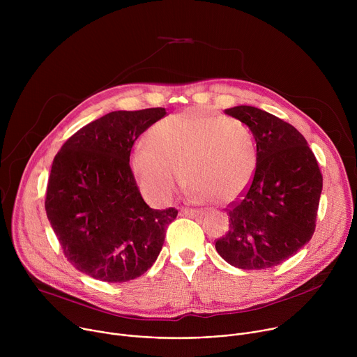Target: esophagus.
Segmentation results:
<instances>
[{
  "instance_id": "34e87169",
  "label": "esophagus",
  "mask_w": 357,
  "mask_h": 357,
  "mask_svg": "<svg viewBox=\"0 0 357 357\" xmlns=\"http://www.w3.org/2000/svg\"><path fill=\"white\" fill-rule=\"evenodd\" d=\"M199 215H202V211H199V209H188V208L181 209V216L195 218V216H199Z\"/></svg>"
}]
</instances>
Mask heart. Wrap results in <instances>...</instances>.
<instances>
[{
  "instance_id": "1",
  "label": "heart",
  "mask_w": 357,
  "mask_h": 357,
  "mask_svg": "<svg viewBox=\"0 0 357 357\" xmlns=\"http://www.w3.org/2000/svg\"><path fill=\"white\" fill-rule=\"evenodd\" d=\"M256 162V142L245 124L197 110L160 121L148 145L138 146L130 160L141 190L158 203L174 195L182 169L195 197L231 202L251 182Z\"/></svg>"
}]
</instances>
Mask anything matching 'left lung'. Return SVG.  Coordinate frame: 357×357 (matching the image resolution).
<instances>
[{"label":"left lung","mask_w":357,"mask_h":357,"mask_svg":"<svg viewBox=\"0 0 357 357\" xmlns=\"http://www.w3.org/2000/svg\"><path fill=\"white\" fill-rule=\"evenodd\" d=\"M257 144L252 181L230 203L229 231L216 240L220 257L241 270H266L292 257L314 231L322 174L307 139L284 120L251 106L225 110Z\"/></svg>","instance_id":"obj_1"}]
</instances>
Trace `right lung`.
Segmentation results:
<instances>
[{"label": "right lung", "instance_id": "right-lung-1", "mask_svg": "<svg viewBox=\"0 0 357 357\" xmlns=\"http://www.w3.org/2000/svg\"><path fill=\"white\" fill-rule=\"evenodd\" d=\"M165 109L112 112L75 132L50 169L45 209L68 261L106 282H126L155 263L175 208L151 209L130 167L135 139Z\"/></svg>", "mask_w": 357, "mask_h": 357}]
</instances>
